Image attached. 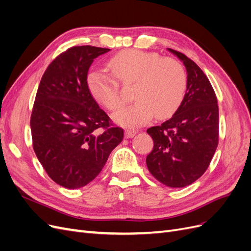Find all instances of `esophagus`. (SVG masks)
Here are the masks:
<instances>
[{
	"mask_svg": "<svg viewBox=\"0 0 251 251\" xmlns=\"http://www.w3.org/2000/svg\"><path fill=\"white\" fill-rule=\"evenodd\" d=\"M136 134H137V132H136L135 130H126V138H132V137H134Z\"/></svg>",
	"mask_w": 251,
	"mask_h": 251,
	"instance_id": "34e87169",
	"label": "esophagus"
}]
</instances>
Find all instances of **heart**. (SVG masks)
<instances>
[{
  "label": "heart",
  "mask_w": 251,
  "mask_h": 251,
  "mask_svg": "<svg viewBox=\"0 0 251 251\" xmlns=\"http://www.w3.org/2000/svg\"><path fill=\"white\" fill-rule=\"evenodd\" d=\"M108 70L117 80H134L135 101L114 113L113 119L125 126H138L151 118L173 114L183 101L187 75L179 60L141 50H126L110 59ZM103 71L88 75L87 85L94 100L110 111L121 104L116 80Z\"/></svg>",
  "instance_id": "b5f03b06"
}]
</instances>
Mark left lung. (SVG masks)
I'll return each mask as SVG.
<instances>
[{
  "label": "left lung",
  "instance_id": "8db88e82",
  "mask_svg": "<svg viewBox=\"0 0 251 251\" xmlns=\"http://www.w3.org/2000/svg\"><path fill=\"white\" fill-rule=\"evenodd\" d=\"M168 50L186 68V92L172 118L147 130L154 141L147 165L162 184L180 188L198 180L215 155L219 108L215 91L199 66L183 53Z\"/></svg>",
  "mask_w": 251,
  "mask_h": 251
}]
</instances>
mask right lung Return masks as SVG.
Returning a JSON list of instances; mask_svg holds the SVG:
<instances>
[{
	"label": "right lung",
	"mask_w": 251,
	"mask_h": 251,
	"mask_svg": "<svg viewBox=\"0 0 251 251\" xmlns=\"http://www.w3.org/2000/svg\"><path fill=\"white\" fill-rule=\"evenodd\" d=\"M109 51L69 48L48 66L37 89L30 119L33 150L48 176L66 188L94 180L124 139L87 85L93 60Z\"/></svg>",
	"instance_id": "obj_1"
}]
</instances>
